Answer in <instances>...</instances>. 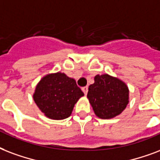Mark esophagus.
<instances>
[{"instance_id":"esophagus-1","label":"esophagus","mask_w":160,"mask_h":160,"mask_svg":"<svg viewBox=\"0 0 160 160\" xmlns=\"http://www.w3.org/2000/svg\"><path fill=\"white\" fill-rule=\"evenodd\" d=\"M82 92H84V94L86 95V94L88 93V87H83V88H82Z\"/></svg>"}]
</instances>
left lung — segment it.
<instances>
[{"mask_svg":"<svg viewBox=\"0 0 160 160\" xmlns=\"http://www.w3.org/2000/svg\"><path fill=\"white\" fill-rule=\"evenodd\" d=\"M87 97L98 117L108 119L119 115L128 103V88L118 78L108 74L97 75Z\"/></svg>","mask_w":160,"mask_h":160,"instance_id":"obj_1","label":"left lung"}]
</instances>
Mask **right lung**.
Instances as JSON below:
<instances>
[{
	"instance_id": "right-lung-1",
	"label": "right lung",
	"mask_w": 160,
	"mask_h": 160,
	"mask_svg": "<svg viewBox=\"0 0 160 160\" xmlns=\"http://www.w3.org/2000/svg\"><path fill=\"white\" fill-rule=\"evenodd\" d=\"M83 95L73 78L57 72L42 78L36 87L33 99L47 117L60 120L71 115L75 103Z\"/></svg>"
}]
</instances>
